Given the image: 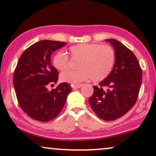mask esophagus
Returning a JSON list of instances; mask_svg holds the SVG:
<instances>
[{
  "mask_svg": "<svg viewBox=\"0 0 156 156\" xmlns=\"http://www.w3.org/2000/svg\"><path fill=\"white\" fill-rule=\"evenodd\" d=\"M82 84H78V85H72V88H73V90H76V89H78L80 88V87L82 86Z\"/></svg>",
  "mask_w": 156,
  "mask_h": 156,
  "instance_id": "34e87169",
  "label": "esophagus"
}]
</instances>
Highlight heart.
<instances>
[{
  "mask_svg": "<svg viewBox=\"0 0 156 156\" xmlns=\"http://www.w3.org/2000/svg\"><path fill=\"white\" fill-rule=\"evenodd\" d=\"M73 59H79L78 70L68 71L61 74L60 79L65 83L78 84L91 78L93 81L104 80L111 73L115 63V51L108 45L98 44H78L69 49ZM53 64L57 70L66 71L69 67L66 54L58 51L53 58Z\"/></svg>",
  "mask_w": 156,
  "mask_h": 156,
  "instance_id": "b5f03b06",
  "label": "heart"
}]
</instances>
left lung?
Masks as SVG:
<instances>
[{"label":"left lung","mask_w":156,"mask_h":156,"mask_svg":"<svg viewBox=\"0 0 156 156\" xmlns=\"http://www.w3.org/2000/svg\"><path fill=\"white\" fill-rule=\"evenodd\" d=\"M115 51V63L111 73L93 86L89 104L98 117L112 121L122 117L136 102L142 83V70L131 50L114 39H105Z\"/></svg>","instance_id":"left-lung-1"}]
</instances>
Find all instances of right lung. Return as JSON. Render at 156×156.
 <instances>
[{
    "label": "right lung",
    "mask_w": 156,
    "mask_h": 156,
    "mask_svg": "<svg viewBox=\"0 0 156 156\" xmlns=\"http://www.w3.org/2000/svg\"><path fill=\"white\" fill-rule=\"evenodd\" d=\"M66 42L41 40L22 54L13 75L17 99L24 112L34 120L49 122L64 106L71 87L61 83L49 90L47 86L58 81V71L51 64V56Z\"/></svg>",
    "instance_id": "obj_1"
}]
</instances>
